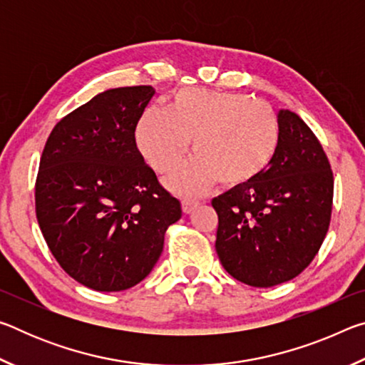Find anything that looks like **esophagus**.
Instances as JSON below:
<instances>
[{
    "mask_svg": "<svg viewBox=\"0 0 365 365\" xmlns=\"http://www.w3.org/2000/svg\"><path fill=\"white\" fill-rule=\"evenodd\" d=\"M197 206H200V201H196V200H183L182 201V209L185 214H191Z\"/></svg>",
    "mask_w": 365,
    "mask_h": 365,
    "instance_id": "34e87169",
    "label": "esophagus"
}]
</instances>
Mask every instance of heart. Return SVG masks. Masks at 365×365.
Here are the masks:
<instances>
[{
	"label": "heart",
	"mask_w": 365,
	"mask_h": 365,
	"mask_svg": "<svg viewBox=\"0 0 365 365\" xmlns=\"http://www.w3.org/2000/svg\"><path fill=\"white\" fill-rule=\"evenodd\" d=\"M196 153L168 178L183 196H196L220 182L225 188L245 187L267 170L279 154L282 127L267 104L233 91L182 88L169 110L148 108L137 125L141 156L159 174L180 164L185 153Z\"/></svg>",
	"instance_id": "1"
}]
</instances>
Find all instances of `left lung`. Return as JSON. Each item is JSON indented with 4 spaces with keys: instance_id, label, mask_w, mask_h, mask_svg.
Instances as JSON below:
<instances>
[{
    "instance_id": "obj_1",
    "label": "left lung",
    "mask_w": 365,
    "mask_h": 365,
    "mask_svg": "<svg viewBox=\"0 0 365 365\" xmlns=\"http://www.w3.org/2000/svg\"><path fill=\"white\" fill-rule=\"evenodd\" d=\"M279 120L274 164L255 182L212 200L222 265L257 288L299 275L319 252L331 217L333 172L322 145L298 114L282 109Z\"/></svg>"
}]
</instances>
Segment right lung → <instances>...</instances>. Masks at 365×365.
<instances>
[{
  "mask_svg": "<svg viewBox=\"0 0 365 365\" xmlns=\"http://www.w3.org/2000/svg\"><path fill=\"white\" fill-rule=\"evenodd\" d=\"M153 95L150 85L103 91L54 125L41 154L35 212L43 238L66 274L96 292L143 280L182 217L135 141Z\"/></svg>",
  "mask_w": 365,
  "mask_h": 365,
  "instance_id": "obj_1",
  "label": "right lung"
}]
</instances>
